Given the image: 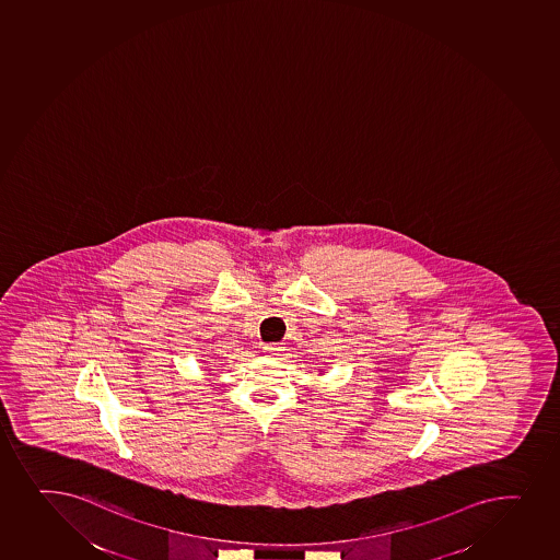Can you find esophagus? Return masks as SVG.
Returning <instances> with one entry per match:
<instances>
[{"instance_id":"1","label":"esophagus","mask_w":560,"mask_h":560,"mask_svg":"<svg viewBox=\"0 0 560 560\" xmlns=\"http://www.w3.org/2000/svg\"><path fill=\"white\" fill-rule=\"evenodd\" d=\"M264 350H266L269 355H278V353L282 352L283 348L280 342H269V345L264 347Z\"/></svg>"}]
</instances>
